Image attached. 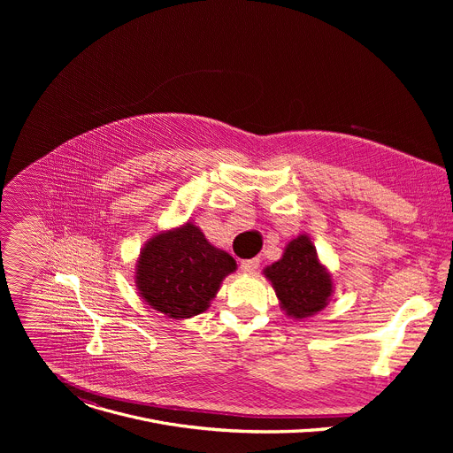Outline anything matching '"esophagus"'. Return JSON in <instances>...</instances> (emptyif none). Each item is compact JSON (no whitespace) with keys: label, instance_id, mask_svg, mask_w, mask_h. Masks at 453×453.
I'll return each mask as SVG.
<instances>
[{"label":"esophagus","instance_id":"esophagus-1","mask_svg":"<svg viewBox=\"0 0 453 453\" xmlns=\"http://www.w3.org/2000/svg\"><path fill=\"white\" fill-rule=\"evenodd\" d=\"M257 267H260V260H257V257H252V260H242V262H240V271H242V273H254Z\"/></svg>","mask_w":453,"mask_h":453}]
</instances>
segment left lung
Masks as SVG:
<instances>
[{"label": "left lung", "instance_id": "1", "mask_svg": "<svg viewBox=\"0 0 453 453\" xmlns=\"http://www.w3.org/2000/svg\"><path fill=\"white\" fill-rule=\"evenodd\" d=\"M281 306L296 319L310 317L326 306L332 296V278L317 260L308 236L292 240L280 262L265 269Z\"/></svg>", "mask_w": 453, "mask_h": 453}]
</instances>
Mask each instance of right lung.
Returning a JSON list of instances; mask_svg holds the SVG:
<instances>
[{
    "label": "right lung",
    "mask_w": 453,
    "mask_h": 453,
    "mask_svg": "<svg viewBox=\"0 0 453 453\" xmlns=\"http://www.w3.org/2000/svg\"><path fill=\"white\" fill-rule=\"evenodd\" d=\"M234 269L236 262L227 252L213 247L199 227L186 224L145 245L136 285L154 310L184 319L203 313Z\"/></svg>",
    "instance_id": "add662e5"
}]
</instances>
